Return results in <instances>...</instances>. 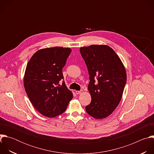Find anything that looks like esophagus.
I'll return each instance as SVG.
<instances>
[{"mask_svg": "<svg viewBox=\"0 0 154 154\" xmlns=\"http://www.w3.org/2000/svg\"><path fill=\"white\" fill-rule=\"evenodd\" d=\"M82 90H80V91H75V93L77 94H80L81 93H82Z\"/></svg>", "mask_w": 154, "mask_h": 154, "instance_id": "34e87169", "label": "esophagus"}]
</instances>
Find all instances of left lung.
Wrapping results in <instances>:
<instances>
[{
    "mask_svg": "<svg viewBox=\"0 0 154 154\" xmlns=\"http://www.w3.org/2000/svg\"><path fill=\"white\" fill-rule=\"evenodd\" d=\"M88 70V90L91 103L85 107L87 113L97 119L110 115L118 106L127 80L124 65L115 52L106 45H91L80 48Z\"/></svg>",
    "mask_w": 154,
    "mask_h": 154,
    "instance_id": "8db88e82",
    "label": "left lung"
}]
</instances>
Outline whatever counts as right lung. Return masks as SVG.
Segmentation results:
<instances>
[{"label":"right lung","instance_id":"obj_1","mask_svg":"<svg viewBox=\"0 0 154 154\" xmlns=\"http://www.w3.org/2000/svg\"><path fill=\"white\" fill-rule=\"evenodd\" d=\"M70 48L54 47L35 52L27 63L24 85L26 93L34 107L43 116L54 118L65 112L72 99L62 72Z\"/></svg>","mask_w":154,"mask_h":154}]
</instances>
